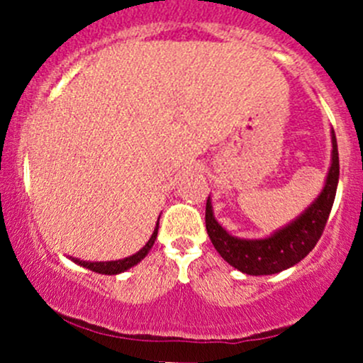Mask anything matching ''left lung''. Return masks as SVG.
<instances>
[{
	"label": "left lung",
	"instance_id": "left-lung-1",
	"mask_svg": "<svg viewBox=\"0 0 363 363\" xmlns=\"http://www.w3.org/2000/svg\"><path fill=\"white\" fill-rule=\"evenodd\" d=\"M339 182V152L332 130V164L320 196L295 221L265 239H239L216 221L211 199L205 205V228L216 251L225 262L250 276H270L286 270L306 258L316 246L330 216Z\"/></svg>",
	"mask_w": 363,
	"mask_h": 363
}]
</instances>
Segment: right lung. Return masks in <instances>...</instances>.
Masks as SVG:
<instances>
[{
  "instance_id": "obj_1",
  "label": "right lung",
  "mask_w": 363,
  "mask_h": 363,
  "mask_svg": "<svg viewBox=\"0 0 363 363\" xmlns=\"http://www.w3.org/2000/svg\"><path fill=\"white\" fill-rule=\"evenodd\" d=\"M158 225H160V223H156V228H155V232H152L151 239L147 240V244H145V246L142 247V250L138 251V252H135V255L128 256V258L116 259V262H84V259H77V258H72V259L75 263H79L80 267H86V269L93 270V272L105 274V276H113V274L124 272V270L131 269V267H133V265L140 263L142 259H144L145 256H147V252L151 251L152 244H155L156 237H158Z\"/></svg>"
}]
</instances>
